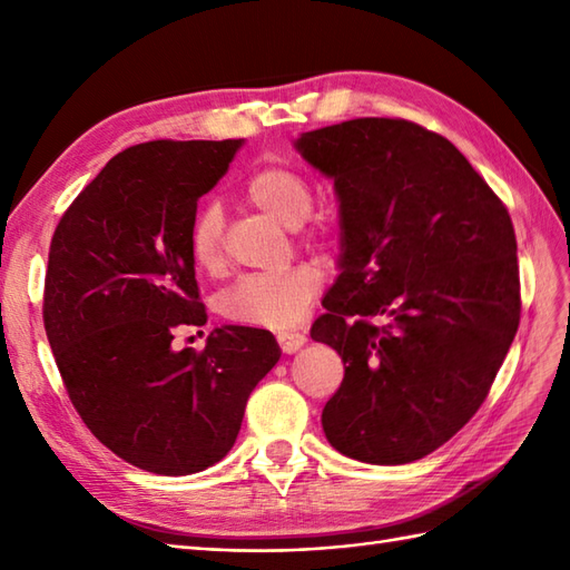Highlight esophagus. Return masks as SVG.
<instances>
[{"mask_svg": "<svg viewBox=\"0 0 570 570\" xmlns=\"http://www.w3.org/2000/svg\"><path fill=\"white\" fill-rule=\"evenodd\" d=\"M276 341H278V347H282L286 355H292V353H296V350L306 345V335L304 333H278Z\"/></svg>", "mask_w": 570, "mask_h": 570, "instance_id": "obj_1", "label": "esophagus"}]
</instances>
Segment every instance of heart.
<instances>
[{
    "label": "heart",
    "instance_id": "1",
    "mask_svg": "<svg viewBox=\"0 0 570 570\" xmlns=\"http://www.w3.org/2000/svg\"><path fill=\"white\" fill-rule=\"evenodd\" d=\"M245 193L254 208H259L286 227L306 223L313 210L311 180L292 164H266L257 168L245 184ZM225 217L217 203H203L190 220L188 247L190 257L200 269L213 272L223 262ZM313 239H325L323 225L311 229ZM323 276L313 264H294L276 274H252L239 278L217 301L220 313L233 323L254 328H292L313 298L318 296Z\"/></svg>",
    "mask_w": 570,
    "mask_h": 570
}]
</instances>
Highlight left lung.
Listing matches in <instances>:
<instances>
[{
	"mask_svg": "<svg viewBox=\"0 0 570 570\" xmlns=\"http://www.w3.org/2000/svg\"><path fill=\"white\" fill-rule=\"evenodd\" d=\"M296 149L341 200V276L311 328L345 365L325 439L362 463H411L475 416L514 341L512 217L451 141L406 119H350Z\"/></svg>",
	"mask_w": 570,
	"mask_h": 570,
	"instance_id": "obj_1",
	"label": "left lung"
}]
</instances>
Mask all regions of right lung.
<instances>
[{
  "instance_id": "obj_1",
  "label": "right lung",
  "mask_w": 570,
  "mask_h": 570,
  "mask_svg": "<svg viewBox=\"0 0 570 570\" xmlns=\"http://www.w3.org/2000/svg\"><path fill=\"white\" fill-rule=\"evenodd\" d=\"M242 139L137 144L112 156L48 249L43 325L72 406L95 439L156 475H190L227 455L247 399L282 350L223 325L200 350L174 333L205 325L188 233L198 200Z\"/></svg>"
}]
</instances>
